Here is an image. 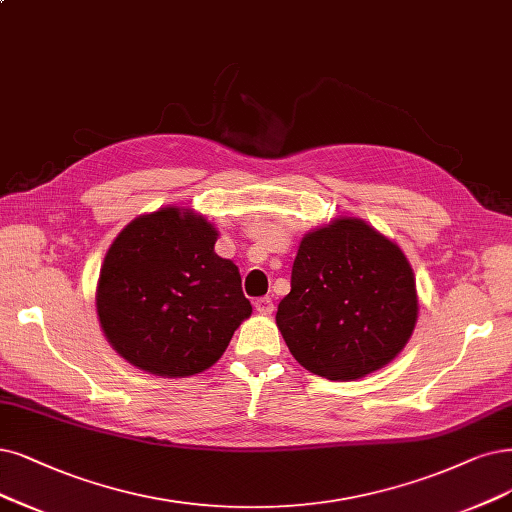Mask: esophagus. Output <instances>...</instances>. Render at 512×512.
I'll return each instance as SVG.
<instances>
[{"label":"esophagus","mask_w":512,"mask_h":512,"mask_svg":"<svg viewBox=\"0 0 512 512\" xmlns=\"http://www.w3.org/2000/svg\"><path fill=\"white\" fill-rule=\"evenodd\" d=\"M255 310L259 312V314H272V310H274V301H272V297H257L255 301Z\"/></svg>","instance_id":"34e87169"}]
</instances>
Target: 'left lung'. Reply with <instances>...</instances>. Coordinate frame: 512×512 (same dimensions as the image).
Listing matches in <instances>:
<instances>
[{
    "mask_svg": "<svg viewBox=\"0 0 512 512\" xmlns=\"http://www.w3.org/2000/svg\"><path fill=\"white\" fill-rule=\"evenodd\" d=\"M418 310L413 270L399 244L363 219L339 217L301 238L276 325L301 367L348 382L382 369L405 348Z\"/></svg>",
    "mask_w": 512,
    "mask_h": 512,
    "instance_id": "8db88e82",
    "label": "left lung"
}]
</instances>
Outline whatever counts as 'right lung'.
Listing matches in <instances>:
<instances>
[{
  "instance_id": "1",
  "label": "right lung",
  "mask_w": 512,
  "mask_h": 512,
  "mask_svg": "<svg viewBox=\"0 0 512 512\" xmlns=\"http://www.w3.org/2000/svg\"><path fill=\"white\" fill-rule=\"evenodd\" d=\"M217 227L166 206L130 221L105 255L97 314L111 348L162 377L213 367L253 308L240 272L215 253Z\"/></svg>"
}]
</instances>
